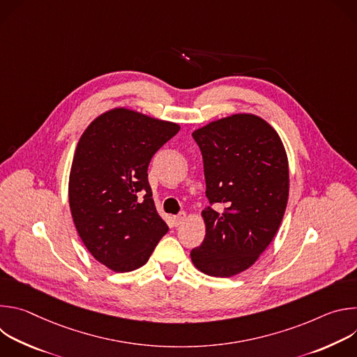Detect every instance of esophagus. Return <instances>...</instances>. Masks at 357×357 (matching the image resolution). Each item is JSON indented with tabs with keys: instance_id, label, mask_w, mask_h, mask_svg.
<instances>
[{
	"instance_id": "34e87169",
	"label": "esophagus",
	"mask_w": 357,
	"mask_h": 357,
	"mask_svg": "<svg viewBox=\"0 0 357 357\" xmlns=\"http://www.w3.org/2000/svg\"><path fill=\"white\" fill-rule=\"evenodd\" d=\"M185 219H186V215L182 212V213L174 216V218H172V222H174L175 226H181V225L185 222Z\"/></svg>"
}]
</instances>
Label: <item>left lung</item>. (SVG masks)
<instances>
[{
	"instance_id": "obj_1",
	"label": "left lung",
	"mask_w": 357,
	"mask_h": 357,
	"mask_svg": "<svg viewBox=\"0 0 357 357\" xmlns=\"http://www.w3.org/2000/svg\"><path fill=\"white\" fill-rule=\"evenodd\" d=\"M192 137L211 206L202 212L206 234L190 259L208 275L233 277L256 263L277 234L289 190L287 152L277 131L254 114L212 121Z\"/></svg>"
}]
</instances>
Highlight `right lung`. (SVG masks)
<instances>
[{
    "label": "right lung",
    "instance_id": "obj_1",
    "mask_svg": "<svg viewBox=\"0 0 357 357\" xmlns=\"http://www.w3.org/2000/svg\"><path fill=\"white\" fill-rule=\"evenodd\" d=\"M179 128L120 107L94 119L77 142L69 176L72 218L91 256L116 273L144 266L168 231L146 171Z\"/></svg>",
    "mask_w": 357,
    "mask_h": 357
}]
</instances>
